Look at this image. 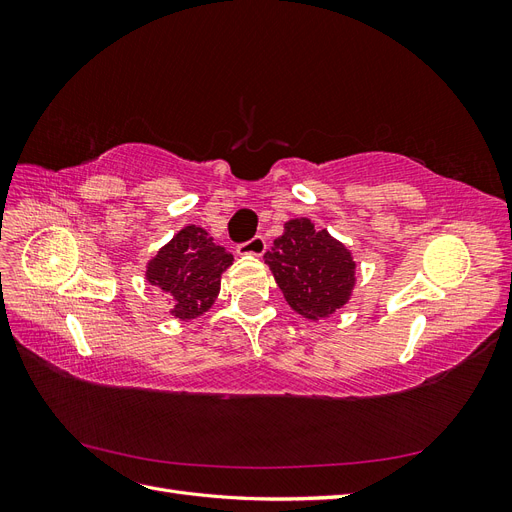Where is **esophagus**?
<instances>
[{
    "instance_id": "esophagus-1",
    "label": "esophagus",
    "mask_w": 512,
    "mask_h": 512,
    "mask_svg": "<svg viewBox=\"0 0 512 512\" xmlns=\"http://www.w3.org/2000/svg\"><path fill=\"white\" fill-rule=\"evenodd\" d=\"M265 250H267V241H265V237H260V235L252 237L250 241H245L237 247V252L241 256H262V254H265Z\"/></svg>"
}]
</instances>
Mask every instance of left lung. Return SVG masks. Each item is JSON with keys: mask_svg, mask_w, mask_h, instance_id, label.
Here are the masks:
<instances>
[{"mask_svg": "<svg viewBox=\"0 0 512 512\" xmlns=\"http://www.w3.org/2000/svg\"><path fill=\"white\" fill-rule=\"evenodd\" d=\"M286 303L309 322L342 309L356 286V262L348 247L309 218H292L265 254Z\"/></svg>", "mask_w": 512, "mask_h": 512, "instance_id": "8db88e82", "label": "left lung"}]
</instances>
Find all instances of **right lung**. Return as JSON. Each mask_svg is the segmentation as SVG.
I'll list each match as a JSON object with an SVG mask.
<instances>
[{"mask_svg":"<svg viewBox=\"0 0 512 512\" xmlns=\"http://www.w3.org/2000/svg\"><path fill=\"white\" fill-rule=\"evenodd\" d=\"M232 262V254L213 243L205 228L188 224L149 258L145 277L173 299L168 314L188 322L209 312L220 294L222 273Z\"/></svg>","mask_w":512,"mask_h":512,"instance_id":"obj_1","label":"right lung"}]
</instances>
